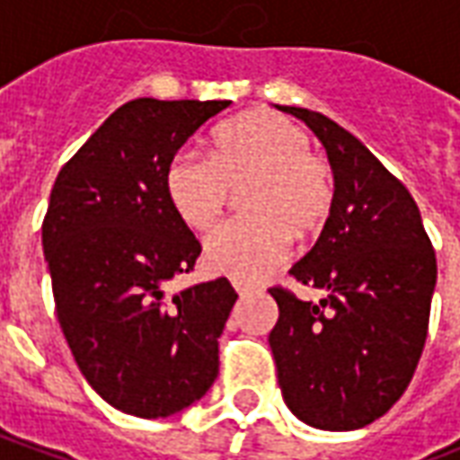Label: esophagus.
<instances>
[{"instance_id":"esophagus-1","label":"esophagus","mask_w":460,"mask_h":460,"mask_svg":"<svg viewBox=\"0 0 460 460\" xmlns=\"http://www.w3.org/2000/svg\"><path fill=\"white\" fill-rule=\"evenodd\" d=\"M231 286H234V290H236L239 296H243V293H249V290H253V286H249L246 280H239V279L231 280Z\"/></svg>"}]
</instances>
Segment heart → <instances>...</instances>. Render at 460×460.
<instances>
[{"label": "heart", "instance_id": "obj_1", "mask_svg": "<svg viewBox=\"0 0 460 460\" xmlns=\"http://www.w3.org/2000/svg\"><path fill=\"white\" fill-rule=\"evenodd\" d=\"M243 194L251 219L231 221L204 243L209 273L239 280L261 279L288 256L290 234L313 236L335 204L332 172L310 152L308 132L269 111H253L221 125L214 152H177L164 172L167 201L191 231H209Z\"/></svg>", "mask_w": 460, "mask_h": 460}]
</instances>
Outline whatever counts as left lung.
<instances>
[{"label":"left lung","mask_w":460,"mask_h":460,"mask_svg":"<svg viewBox=\"0 0 460 460\" xmlns=\"http://www.w3.org/2000/svg\"><path fill=\"white\" fill-rule=\"evenodd\" d=\"M315 132L335 174V204L320 239L290 276L325 296L270 288L279 323L269 345L283 402L300 421L352 431L386 414L424 349L436 253L414 197L328 115L279 105Z\"/></svg>","instance_id":"8db88e82"}]
</instances>
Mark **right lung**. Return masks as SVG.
Listing matches in <instances>:
<instances>
[{
    "label": "right lung",
    "mask_w": 460,
    "mask_h": 460,
    "mask_svg": "<svg viewBox=\"0 0 460 460\" xmlns=\"http://www.w3.org/2000/svg\"><path fill=\"white\" fill-rule=\"evenodd\" d=\"M231 101L137 98L56 177L41 226L56 315L88 385L115 409L164 419L209 392L236 303L226 279L170 296L201 253L167 201L164 172Z\"/></svg>",
    "instance_id": "add662e5"
}]
</instances>
